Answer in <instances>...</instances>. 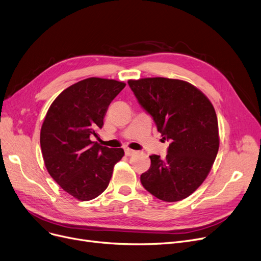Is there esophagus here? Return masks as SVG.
<instances>
[{"label":"esophagus","mask_w":261,"mask_h":261,"mask_svg":"<svg viewBox=\"0 0 261 261\" xmlns=\"http://www.w3.org/2000/svg\"><path fill=\"white\" fill-rule=\"evenodd\" d=\"M124 153H126V155L130 156V155H133L137 153V151L133 150V149H130V148H124Z\"/></svg>","instance_id":"esophagus-1"}]
</instances>
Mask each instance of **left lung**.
<instances>
[{
    "instance_id": "8db88e82",
    "label": "left lung",
    "mask_w": 261,
    "mask_h": 261,
    "mask_svg": "<svg viewBox=\"0 0 261 261\" xmlns=\"http://www.w3.org/2000/svg\"><path fill=\"white\" fill-rule=\"evenodd\" d=\"M128 84L163 139L171 141L165 158L149 156L150 167L141 175L143 187L164 201L187 198L205 181L219 151L212 103L197 87L177 79L144 77Z\"/></svg>"
}]
</instances>
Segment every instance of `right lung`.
<instances>
[{"instance_id": "add662e5", "label": "right lung", "mask_w": 261, "mask_h": 261, "mask_svg": "<svg viewBox=\"0 0 261 261\" xmlns=\"http://www.w3.org/2000/svg\"><path fill=\"white\" fill-rule=\"evenodd\" d=\"M126 83L101 77L77 82L55 98L40 130L42 158L50 176L74 198L86 201L108 188L122 148H109L90 137L103 126L110 103Z\"/></svg>"}]
</instances>
